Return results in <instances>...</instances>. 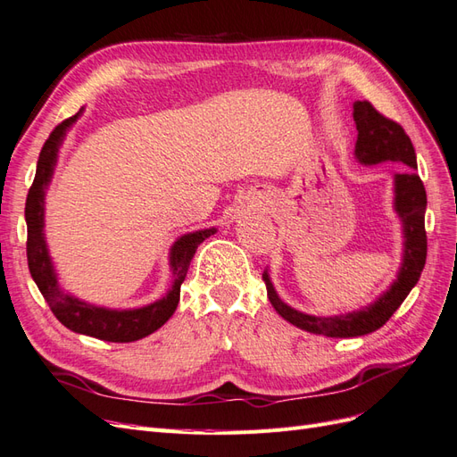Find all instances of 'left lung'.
Here are the masks:
<instances>
[{
    "label": "left lung",
    "instance_id": "left-lung-1",
    "mask_svg": "<svg viewBox=\"0 0 457 457\" xmlns=\"http://www.w3.org/2000/svg\"><path fill=\"white\" fill-rule=\"evenodd\" d=\"M353 121L357 125L355 160L359 163L377 166L382 162H402L407 166L405 171L394 175V212L402 221L403 237L402 264L395 279L367 307L345 314H334V317H314V314L289 307L279 299L268 268L262 274L268 299L279 317L301 330L326 337H357L378 330L390 320L409 295V291L417 286L427 261V193L423 181L415 173L417 156L411 138L405 135L402 125L378 113L367 100H357L353 104Z\"/></svg>",
    "mask_w": 457,
    "mask_h": 457
}]
</instances>
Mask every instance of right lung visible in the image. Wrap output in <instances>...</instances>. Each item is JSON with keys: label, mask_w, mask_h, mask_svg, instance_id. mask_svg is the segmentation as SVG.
Wrapping results in <instances>:
<instances>
[{"label": "right lung", "mask_w": 457, "mask_h": 457, "mask_svg": "<svg viewBox=\"0 0 457 457\" xmlns=\"http://www.w3.org/2000/svg\"><path fill=\"white\" fill-rule=\"evenodd\" d=\"M85 108H80L73 117H69L63 123L57 125L50 138L46 140L40 158L37 163V175H34V183L27 196V208H25V220H27V259H29V270L38 286L40 294L48 303L55 319L60 320L69 330L77 334H85L98 337L104 342H115V344H127L137 342L143 337L156 332L166 324L171 314L178 309L181 284L185 282L187 270L193 256L204 239L214 236L218 231L216 228L196 229L173 241L170 249V270H171V286L166 291V295L156 299L154 303H148L145 307L138 309H110L95 305L85 299H79L77 295L69 294L60 284L57 270L50 256L48 241H46L44 233V214H46V191L52 183L54 170L57 163V154L67 137V131L73 127V123L83 115Z\"/></svg>", "instance_id": "right-lung-1"}]
</instances>
